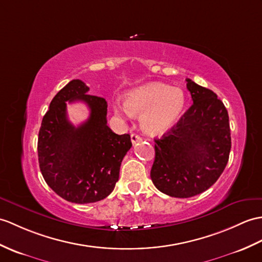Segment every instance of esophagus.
Segmentation results:
<instances>
[{"instance_id": "esophagus-1", "label": "esophagus", "mask_w": 262, "mask_h": 262, "mask_svg": "<svg viewBox=\"0 0 262 262\" xmlns=\"http://www.w3.org/2000/svg\"><path fill=\"white\" fill-rule=\"evenodd\" d=\"M130 139H132V143L133 144H136L137 142H139V141H141V136H139L138 135V134H135V133H133L132 134V135H130Z\"/></svg>"}]
</instances>
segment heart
<instances>
[{"instance_id": "1", "label": "heart", "mask_w": 262, "mask_h": 262, "mask_svg": "<svg viewBox=\"0 0 262 262\" xmlns=\"http://www.w3.org/2000/svg\"><path fill=\"white\" fill-rule=\"evenodd\" d=\"M185 107V95L180 88L150 82L125 94L124 105L116 103L119 117L142 116L141 125L149 135H162L178 124Z\"/></svg>"}]
</instances>
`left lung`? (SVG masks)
Listing matches in <instances>:
<instances>
[{"mask_svg":"<svg viewBox=\"0 0 262 262\" xmlns=\"http://www.w3.org/2000/svg\"><path fill=\"white\" fill-rule=\"evenodd\" d=\"M193 105L173 128L155 139L154 185L173 198H191L213 185L231 149L228 111L213 91L186 79Z\"/></svg>","mask_w":262,"mask_h":262,"instance_id":"8db88e82","label":"left lung"}]
</instances>
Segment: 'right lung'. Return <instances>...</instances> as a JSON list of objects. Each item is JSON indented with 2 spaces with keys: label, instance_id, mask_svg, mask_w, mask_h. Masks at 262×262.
<instances>
[{
  "label": "right lung",
  "instance_id": "obj_1",
  "mask_svg": "<svg viewBox=\"0 0 262 262\" xmlns=\"http://www.w3.org/2000/svg\"><path fill=\"white\" fill-rule=\"evenodd\" d=\"M75 79L51 100L38 138L40 171L59 196L72 203H94L107 198L119 179L120 164L132 147L128 134L117 135L107 125V101L88 95ZM82 101L89 119L76 127L66 117V101Z\"/></svg>",
  "mask_w": 262,
  "mask_h": 262
}]
</instances>
